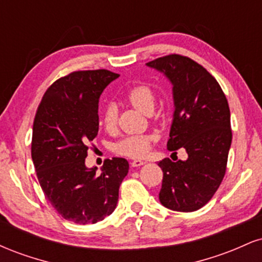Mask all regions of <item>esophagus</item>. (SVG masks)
<instances>
[{"instance_id":"1","label":"esophagus","mask_w":262,"mask_h":262,"mask_svg":"<svg viewBox=\"0 0 262 262\" xmlns=\"http://www.w3.org/2000/svg\"><path fill=\"white\" fill-rule=\"evenodd\" d=\"M145 164V161H143V160H133L130 162V165L133 167H140L141 165H144Z\"/></svg>"}]
</instances>
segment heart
I'll return each mask as SVG.
<instances>
[{
	"mask_svg": "<svg viewBox=\"0 0 262 262\" xmlns=\"http://www.w3.org/2000/svg\"><path fill=\"white\" fill-rule=\"evenodd\" d=\"M124 98L128 103L145 114H151L155 110L156 93L148 83H137L129 87L124 92ZM101 124L108 132H112L117 127V107L114 104H107L101 112ZM152 138L146 134L127 135L117 143H114L113 150L118 155L127 158H143L148 152Z\"/></svg>",
	"mask_w": 262,
	"mask_h": 262,
	"instance_id": "obj_1",
	"label": "heart"
}]
</instances>
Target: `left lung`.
<instances>
[{
	"instance_id": "8db88e82",
	"label": "left lung",
	"mask_w": 262,
	"mask_h": 262,
	"mask_svg": "<svg viewBox=\"0 0 262 262\" xmlns=\"http://www.w3.org/2000/svg\"><path fill=\"white\" fill-rule=\"evenodd\" d=\"M173 85L175 113L167 149L183 148L186 161L159 162L162 185L159 200L166 208L194 212L214 196L227 170L231 144L230 110L218 81L202 65L179 54L146 64Z\"/></svg>"
}]
</instances>
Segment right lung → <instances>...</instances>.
Here are the masks:
<instances>
[{"label":"right lung","instance_id":"obj_1","mask_svg":"<svg viewBox=\"0 0 262 262\" xmlns=\"http://www.w3.org/2000/svg\"><path fill=\"white\" fill-rule=\"evenodd\" d=\"M118 74L100 69L60 77L39 103L32 159L45 197L66 221L93 224L110 215L129 170L123 158L106 159L102 172L87 169L89 144L98 133V100Z\"/></svg>","mask_w":262,"mask_h":262}]
</instances>
